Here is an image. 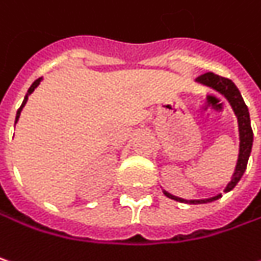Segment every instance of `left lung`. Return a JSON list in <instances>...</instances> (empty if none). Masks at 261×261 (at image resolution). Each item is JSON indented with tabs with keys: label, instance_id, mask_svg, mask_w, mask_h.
<instances>
[{
	"label": "left lung",
	"instance_id": "1",
	"mask_svg": "<svg viewBox=\"0 0 261 261\" xmlns=\"http://www.w3.org/2000/svg\"><path fill=\"white\" fill-rule=\"evenodd\" d=\"M196 82L205 84V86H210L215 89L217 92H220L221 95H224V98L230 102L232 105L233 111L238 117V124H239V156H238V163H236V168H234V172H233V177L230 179V182L227 184V187L224 189V192H230L234 189V186L239 182V179L242 178L245 169H247V163H248V159L251 154V147H252V129L251 123H250V113H248V107L245 105L242 96H241V92L238 90V87L234 86L232 80L229 79H224V77H220L214 72H205L202 75H199L196 79ZM165 195L177 202H184V203H208V202H213L220 199L221 195H217L214 197H210V199H200V200H186V199H181L177 196L169 195L168 192H163Z\"/></svg>",
	"mask_w": 261,
	"mask_h": 261
}]
</instances>
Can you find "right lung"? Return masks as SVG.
I'll return each instance as SVG.
<instances>
[{"instance_id": "1", "label": "right lung", "mask_w": 261, "mask_h": 261, "mask_svg": "<svg viewBox=\"0 0 261 261\" xmlns=\"http://www.w3.org/2000/svg\"><path fill=\"white\" fill-rule=\"evenodd\" d=\"M41 80H43V79L40 77V79H38V80H35V82L32 83V86H31V87L28 89V93H27V96H25L23 102H22V105H20V108L17 110V114H16V123H17V120H19V116H20V111H22V108L25 107V103H27V101H28V96L31 95V93H32V92H34V90H35V87H37V86L40 84V82H41Z\"/></svg>"}]
</instances>
